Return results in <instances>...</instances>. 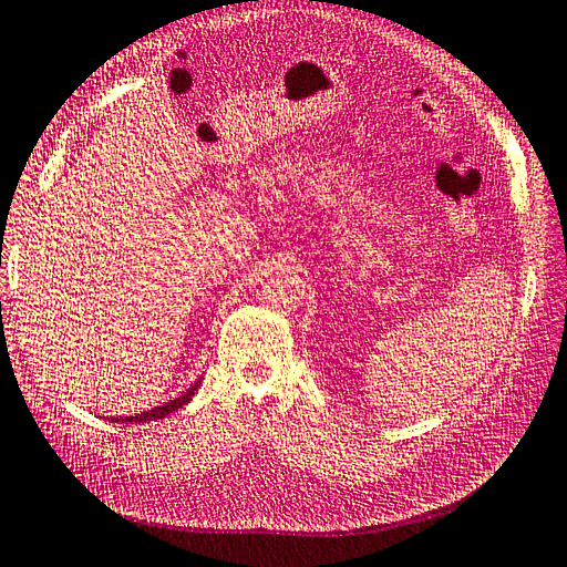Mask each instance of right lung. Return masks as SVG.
Listing matches in <instances>:
<instances>
[{"instance_id": "1", "label": "right lung", "mask_w": 567, "mask_h": 567, "mask_svg": "<svg viewBox=\"0 0 567 567\" xmlns=\"http://www.w3.org/2000/svg\"><path fill=\"white\" fill-rule=\"evenodd\" d=\"M198 385H200V381H196L194 383V388H188L182 398H177V400H173V402H167V404H163V406H153L151 411H144V414H134V416H120V419H115V421H123V423H144V421H156V419H165L167 414H173V411H177V409H182L188 400L194 398L196 394V390H198Z\"/></svg>"}]
</instances>
